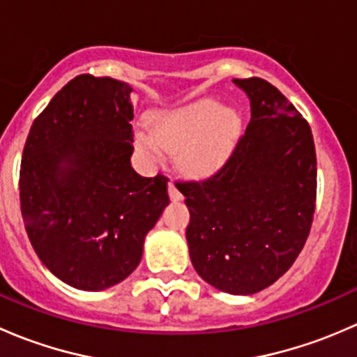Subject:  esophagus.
<instances>
[{"mask_svg": "<svg viewBox=\"0 0 357 357\" xmlns=\"http://www.w3.org/2000/svg\"><path fill=\"white\" fill-rule=\"evenodd\" d=\"M169 197H171V200H181L183 199L181 192L176 188V185L172 181H169Z\"/></svg>", "mask_w": 357, "mask_h": 357, "instance_id": "34e87169", "label": "esophagus"}]
</instances>
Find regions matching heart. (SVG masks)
<instances>
[{
  "instance_id": "1",
  "label": "heart",
  "mask_w": 357,
  "mask_h": 357,
  "mask_svg": "<svg viewBox=\"0 0 357 357\" xmlns=\"http://www.w3.org/2000/svg\"><path fill=\"white\" fill-rule=\"evenodd\" d=\"M238 119L212 100H200L158 114L152 132L139 131L136 145L145 155L160 160L165 152H179V164L195 174H207L225 162L235 142Z\"/></svg>"
}]
</instances>
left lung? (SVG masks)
I'll return each mask as SVG.
<instances>
[{"label": "left lung", "mask_w": 357, "mask_h": 357, "mask_svg": "<svg viewBox=\"0 0 357 357\" xmlns=\"http://www.w3.org/2000/svg\"><path fill=\"white\" fill-rule=\"evenodd\" d=\"M250 121L222 167L178 181L190 211V259L218 290L250 295L273 285L301 254L316 207V150L297 109L261 77L233 79Z\"/></svg>", "instance_id": "8db88e82"}]
</instances>
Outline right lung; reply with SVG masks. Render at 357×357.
Instances as JSON below:
<instances>
[{
  "label": "right lung",
  "mask_w": 357,
  "mask_h": 357,
  "mask_svg": "<svg viewBox=\"0 0 357 357\" xmlns=\"http://www.w3.org/2000/svg\"><path fill=\"white\" fill-rule=\"evenodd\" d=\"M131 86L81 74L34 119L20 162V208L43 264L98 291L128 278L169 204L164 174L131 167Z\"/></svg>",
  "instance_id": "1"
}]
</instances>
